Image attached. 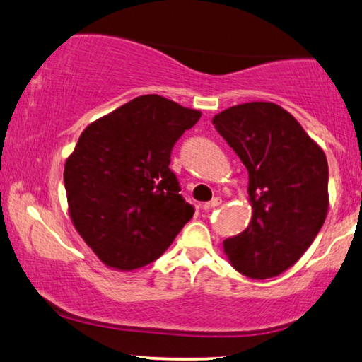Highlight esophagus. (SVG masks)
Listing matches in <instances>:
<instances>
[{
  "mask_svg": "<svg viewBox=\"0 0 362 362\" xmlns=\"http://www.w3.org/2000/svg\"><path fill=\"white\" fill-rule=\"evenodd\" d=\"M223 203V200L220 197H215L213 198L211 202H208V203H205V205H203V210H206V211H210V210H213V208H216V206H220Z\"/></svg>",
  "mask_w": 362,
  "mask_h": 362,
  "instance_id": "34e87169",
  "label": "esophagus"
}]
</instances>
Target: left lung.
I'll return each mask as SVG.
<instances>
[{
	"label": "left lung",
	"instance_id": "1",
	"mask_svg": "<svg viewBox=\"0 0 362 362\" xmlns=\"http://www.w3.org/2000/svg\"><path fill=\"white\" fill-rule=\"evenodd\" d=\"M215 129L249 174L252 218L225 239L238 272L276 277L302 257L328 211V162L288 111L267 101L233 106L213 118Z\"/></svg>",
	"mask_w": 362,
	"mask_h": 362
}]
</instances>
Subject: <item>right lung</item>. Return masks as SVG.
<instances>
[{
    "mask_svg": "<svg viewBox=\"0 0 362 362\" xmlns=\"http://www.w3.org/2000/svg\"><path fill=\"white\" fill-rule=\"evenodd\" d=\"M200 116L144 95L81 132L65 162V192L75 228L106 266L154 262L192 220L195 208L169 165L175 142Z\"/></svg>",
    "mask_w": 362,
    "mask_h": 362,
    "instance_id": "1",
    "label": "right lung"
}]
</instances>
